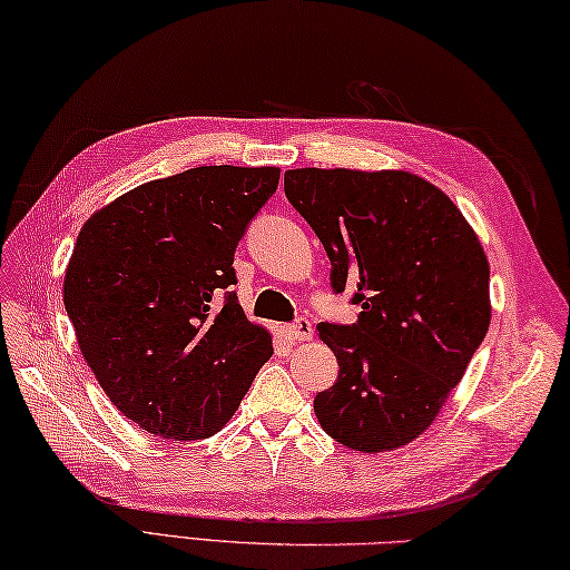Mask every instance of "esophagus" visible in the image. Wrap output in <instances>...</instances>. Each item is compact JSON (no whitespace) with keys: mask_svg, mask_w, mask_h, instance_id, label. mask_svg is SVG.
Masks as SVG:
<instances>
[{"mask_svg":"<svg viewBox=\"0 0 570 570\" xmlns=\"http://www.w3.org/2000/svg\"><path fill=\"white\" fill-rule=\"evenodd\" d=\"M288 335H292V341H311L313 337V325L306 318H298L294 325H288Z\"/></svg>","mask_w":570,"mask_h":570,"instance_id":"obj_1","label":"esophagus"}]
</instances>
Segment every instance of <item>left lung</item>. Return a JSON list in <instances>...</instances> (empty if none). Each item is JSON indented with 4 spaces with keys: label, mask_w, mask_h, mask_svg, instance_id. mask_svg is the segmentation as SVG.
Segmentation results:
<instances>
[{
    "label": "left lung",
    "mask_w": 570,
    "mask_h": 570,
    "mask_svg": "<svg viewBox=\"0 0 570 570\" xmlns=\"http://www.w3.org/2000/svg\"><path fill=\"white\" fill-rule=\"evenodd\" d=\"M288 203L353 288L357 323H321L341 374L313 409L353 451L382 453L426 431L490 328V264L453 200L409 171L294 168Z\"/></svg>",
    "instance_id": "1"
}]
</instances>
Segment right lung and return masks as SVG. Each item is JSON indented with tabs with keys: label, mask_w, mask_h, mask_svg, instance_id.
Returning a JSON list of instances; mask_svg holds the SVG:
<instances>
[{
	"label": "right lung",
	"mask_w": 570,
	"mask_h": 570,
	"mask_svg": "<svg viewBox=\"0 0 570 570\" xmlns=\"http://www.w3.org/2000/svg\"><path fill=\"white\" fill-rule=\"evenodd\" d=\"M278 174L198 166L137 186L82 225L63 304L85 362L139 429L208 439L272 357V335L229 286L237 242Z\"/></svg>",
	"instance_id": "1"
}]
</instances>
